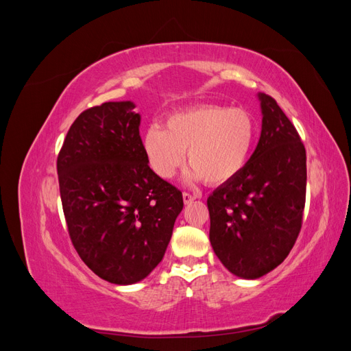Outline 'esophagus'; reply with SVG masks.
I'll use <instances>...</instances> for the list:
<instances>
[{
  "label": "esophagus",
  "instance_id": "34e87169",
  "mask_svg": "<svg viewBox=\"0 0 351 351\" xmlns=\"http://www.w3.org/2000/svg\"><path fill=\"white\" fill-rule=\"evenodd\" d=\"M196 197H197V196H196V195H192V193H187V192H184V193H183V200H184V204H190V202H193Z\"/></svg>",
  "mask_w": 351,
  "mask_h": 351
}]
</instances>
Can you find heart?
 Returning a JSON list of instances; mask_svg holds the SVG:
<instances>
[{"label": "heart", "mask_w": 351, "mask_h": 351, "mask_svg": "<svg viewBox=\"0 0 351 351\" xmlns=\"http://www.w3.org/2000/svg\"><path fill=\"white\" fill-rule=\"evenodd\" d=\"M254 141L256 124L247 111L204 105L168 115L165 129L151 125L143 137V149L158 177H174L187 151L186 182L204 178L208 184H222L246 167Z\"/></svg>", "instance_id": "1"}]
</instances>
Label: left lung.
I'll return each mask as SVG.
<instances>
[{"instance_id": "8db88e82", "label": "left lung", "mask_w": 351, "mask_h": 351, "mask_svg": "<svg viewBox=\"0 0 351 351\" xmlns=\"http://www.w3.org/2000/svg\"><path fill=\"white\" fill-rule=\"evenodd\" d=\"M262 130L241 173L208 197L209 240L222 265L256 280L289 256L302 228L306 151L277 101L258 93Z\"/></svg>"}]
</instances>
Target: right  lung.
<instances>
[{"label":"right lung","mask_w":351,"mask_h":351,"mask_svg":"<svg viewBox=\"0 0 351 351\" xmlns=\"http://www.w3.org/2000/svg\"><path fill=\"white\" fill-rule=\"evenodd\" d=\"M132 101L83 111L57 159L62 210L82 261L117 285L145 280L162 261L183 195L147 165Z\"/></svg>","instance_id":"add662e5"}]
</instances>
